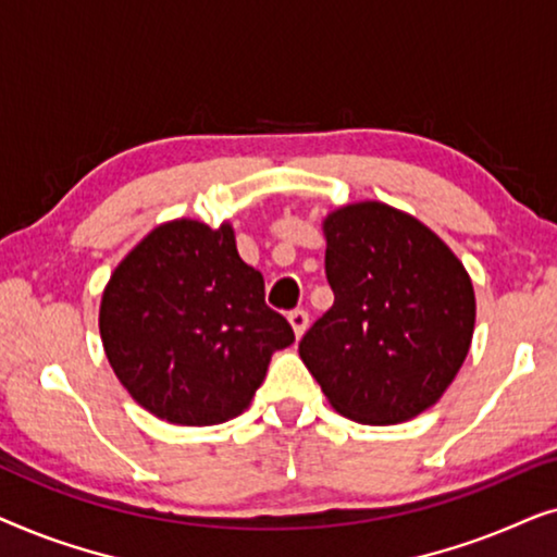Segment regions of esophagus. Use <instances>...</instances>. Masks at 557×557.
Segmentation results:
<instances>
[{"label":"esophagus","mask_w":557,"mask_h":557,"mask_svg":"<svg viewBox=\"0 0 557 557\" xmlns=\"http://www.w3.org/2000/svg\"><path fill=\"white\" fill-rule=\"evenodd\" d=\"M288 324H292V330H294L296 337H301V334L307 332V326H309V314L304 309L288 311Z\"/></svg>","instance_id":"obj_1"}]
</instances>
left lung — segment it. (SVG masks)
<instances>
[{"label":"left lung","mask_w":557,"mask_h":557,"mask_svg":"<svg viewBox=\"0 0 557 557\" xmlns=\"http://www.w3.org/2000/svg\"><path fill=\"white\" fill-rule=\"evenodd\" d=\"M324 238L334 304L301 337V360L337 413L368 425L410 421L469 355V273L431 227L385 202L330 212Z\"/></svg>","instance_id":"8db88e82"}]
</instances>
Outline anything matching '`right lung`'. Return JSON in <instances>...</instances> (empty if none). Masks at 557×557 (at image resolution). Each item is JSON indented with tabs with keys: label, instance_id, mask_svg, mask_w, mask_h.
<instances>
[{
	"label": "right lung",
	"instance_id": "1",
	"mask_svg": "<svg viewBox=\"0 0 557 557\" xmlns=\"http://www.w3.org/2000/svg\"><path fill=\"white\" fill-rule=\"evenodd\" d=\"M98 330L113 372L149 413L177 425L240 416L271 355L294 330L265 307L263 276L243 263L231 223L172 220L111 273Z\"/></svg>",
	"mask_w": 557,
	"mask_h": 557
}]
</instances>
